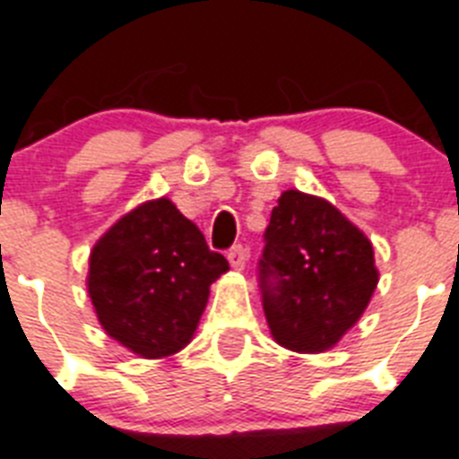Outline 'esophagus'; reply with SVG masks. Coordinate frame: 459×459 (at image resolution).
Returning <instances> with one entry per match:
<instances>
[{
    "mask_svg": "<svg viewBox=\"0 0 459 459\" xmlns=\"http://www.w3.org/2000/svg\"><path fill=\"white\" fill-rule=\"evenodd\" d=\"M227 260L232 264L234 270H244L246 260H248V251H246L244 246H232L230 251H227Z\"/></svg>",
    "mask_w": 459,
    "mask_h": 459,
    "instance_id": "34e87169",
    "label": "esophagus"
}]
</instances>
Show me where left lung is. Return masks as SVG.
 I'll use <instances>...</instances> for the list:
<instances>
[{
  "label": "left lung",
  "instance_id": "1",
  "mask_svg": "<svg viewBox=\"0 0 459 459\" xmlns=\"http://www.w3.org/2000/svg\"><path fill=\"white\" fill-rule=\"evenodd\" d=\"M257 279L272 338L319 354L361 319L380 274L359 227L321 196L289 189L264 230Z\"/></svg>",
  "mask_w": 459,
  "mask_h": 459
}]
</instances>
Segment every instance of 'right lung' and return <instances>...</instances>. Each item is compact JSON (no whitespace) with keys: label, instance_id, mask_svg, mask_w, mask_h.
<instances>
[{"label":"right lung","instance_id":"add662e5","mask_svg":"<svg viewBox=\"0 0 459 459\" xmlns=\"http://www.w3.org/2000/svg\"><path fill=\"white\" fill-rule=\"evenodd\" d=\"M227 270L199 227L161 196L98 238L86 283L109 338L143 359H164L192 340L208 289Z\"/></svg>","mask_w":459,"mask_h":459}]
</instances>
